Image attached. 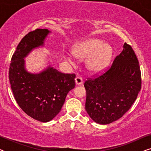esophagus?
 I'll return each mask as SVG.
<instances>
[{"label":"esophagus","instance_id":"esophagus-1","mask_svg":"<svg viewBox=\"0 0 151 151\" xmlns=\"http://www.w3.org/2000/svg\"><path fill=\"white\" fill-rule=\"evenodd\" d=\"M82 82H83V80H82V78L81 77H80V76H78V77L76 78V84H78V85H80V84H81L82 83Z\"/></svg>","mask_w":151,"mask_h":151}]
</instances>
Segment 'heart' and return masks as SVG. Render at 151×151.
Listing matches in <instances>:
<instances>
[{
    "instance_id": "b5f03b06",
    "label": "heart",
    "mask_w": 151,
    "mask_h": 151,
    "mask_svg": "<svg viewBox=\"0 0 151 151\" xmlns=\"http://www.w3.org/2000/svg\"><path fill=\"white\" fill-rule=\"evenodd\" d=\"M73 54L78 59H85L90 56L86 63L88 69L93 72H99L109 65L112 58L113 49L102 40L92 38L74 47ZM69 60L72 62L71 58Z\"/></svg>"
}]
</instances>
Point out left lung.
Here are the masks:
<instances>
[{"label":"left lung","instance_id":"1","mask_svg":"<svg viewBox=\"0 0 151 151\" xmlns=\"http://www.w3.org/2000/svg\"><path fill=\"white\" fill-rule=\"evenodd\" d=\"M123 47L107 71L84 82L85 109L91 118L100 124H108L122 117L141 89L137 58L131 45L125 42Z\"/></svg>","mask_w":151,"mask_h":151}]
</instances>
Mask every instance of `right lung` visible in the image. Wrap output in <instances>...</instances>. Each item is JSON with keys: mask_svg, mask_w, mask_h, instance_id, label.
I'll return each instance as SVG.
<instances>
[{"mask_svg": "<svg viewBox=\"0 0 151 151\" xmlns=\"http://www.w3.org/2000/svg\"><path fill=\"white\" fill-rule=\"evenodd\" d=\"M50 32L37 29L25 35L12 55L9 79L14 98L20 109L34 119L47 122L60 111L69 91L75 87L74 73H64L49 66L39 73L28 72L24 58L44 45Z\"/></svg>", "mask_w": 151, "mask_h": 151, "instance_id": "right-lung-1", "label": "right lung"}]
</instances>
